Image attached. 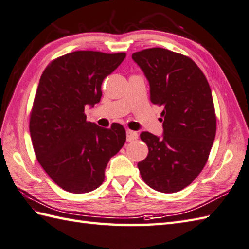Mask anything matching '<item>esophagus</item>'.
<instances>
[{
  "label": "esophagus",
  "instance_id": "esophagus-1",
  "mask_svg": "<svg viewBox=\"0 0 249 249\" xmlns=\"http://www.w3.org/2000/svg\"><path fill=\"white\" fill-rule=\"evenodd\" d=\"M137 137H139V134H137L135 131L126 130V141L133 142V141L137 140Z\"/></svg>",
  "mask_w": 249,
  "mask_h": 249
}]
</instances>
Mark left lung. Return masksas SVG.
Instances as JSON below:
<instances>
[{"mask_svg":"<svg viewBox=\"0 0 249 249\" xmlns=\"http://www.w3.org/2000/svg\"><path fill=\"white\" fill-rule=\"evenodd\" d=\"M150 85V100L163 107V137L142 132L149 152L137 164L151 189L176 193L190 185L206 165L216 133L211 88L193 60L163 48L132 54Z\"/></svg>","mask_w":249,"mask_h":249,"instance_id":"left-lung-1","label":"left lung"}]
</instances>
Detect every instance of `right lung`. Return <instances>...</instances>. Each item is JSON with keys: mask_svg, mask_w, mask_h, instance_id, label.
<instances>
[{"mask_svg": "<svg viewBox=\"0 0 249 249\" xmlns=\"http://www.w3.org/2000/svg\"><path fill=\"white\" fill-rule=\"evenodd\" d=\"M124 58V52L75 51L52 60L41 74L31 110L32 143L42 168L65 191L96 190L109 159L124 145L123 125L101 128L84 113L100 102L103 80Z\"/></svg>", "mask_w": 249, "mask_h": 249, "instance_id": "obj_1", "label": "right lung"}]
</instances>
